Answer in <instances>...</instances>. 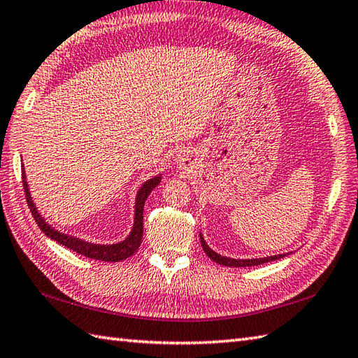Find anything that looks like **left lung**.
Wrapping results in <instances>:
<instances>
[{"instance_id": "left-lung-1", "label": "left lung", "mask_w": 358, "mask_h": 358, "mask_svg": "<svg viewBox=\"0 0 358 358\" xmlns=\"http://www.w3.org/2000/svg\"><path fill=\"white\" fill-rule=\"evenodd\" d=\"M201 245L205 251L206 256H208L213 262H216L219 265L224 266H231V268H241V266H256V265H262V264H268V262H273L277 259H282L285 256H288L289 252L287 254H277V256H268V257H259V259H231V257H225L220 256L216 251H213L206 242L203 241V237L201 234Z\"/></svg>"}]
</instances>
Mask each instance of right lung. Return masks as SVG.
Masks as SVG:
<instances>
[{
  "mask_svg": "<svg viewBox=\"0 0 358 358\" xmlns=\"http://www.w3.org/2000/svg\"><path fill=\"white\" fill-rule=\"evenodd\" d=\"M22 173V187H24V193H26V199L27 205L31 211V216H34L35 222L38 227L41 228V231L50 237V239L57 241L62 246H66L69 250H73L75 252L81 254V256H85L89 259L94 260H102V262H121L125 260L127 257L133 256L134 252L138 251L139 245L142 242V233H144V203L147 201L148 194L153 192V188H156L161 182V174L159 176H155L152 179H148L147 182L142 184L139 188V192L136 194V202H134V222H133V228L130 234L125 237L124 241L112 243V245H99V243H92V242H85L79 237L75 236H69L55 229L52 225H49L45 222V219L39 214L36 205L31 201V196L29 192V185L26 180V171H24V166L21 169Z\"/></svg>",
  "mask_w": 358,
  "mask_h": 358,
  "instance_id": "add662e5",
  "label": "right lung"
}]
</instances>
